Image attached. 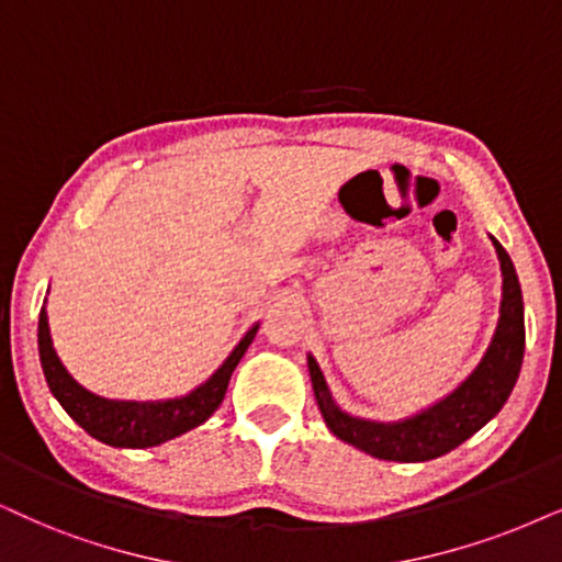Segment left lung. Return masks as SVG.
I'll return each instance as SVG.
<instances>
[{
  "label": "left lung",
  "mask_w": 562,
  "mask_h": 562,
  "mask_svg": "<svg viewBox=\"0 0 562 562\" xmlns=\"http://www.w3.org/2000/svg\"><path fill=\"white\" fill-rule=\"evenodd\" d=\"M501 261V311L487 350L472 373L430 407L402 420H368L350 415L334 400L316 358L308 352V373L322 417L334 436L355 449L386 461H430L443 457L493 420L514 392L524 360V297L508 251L490 236Z\"/></svg>",
  "instance_id": "8db88e82"
}]
</instances>
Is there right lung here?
Masks as SVG:
<instances>
[{
    "mask_svg": "<svg viewBox=\"0 0 562 562\" xmlns=\"http://www.w3.org/2000/svg\"><path fill=\"white\" fill-rule=\"evenodd\" d=\"M257 329L259 324H254L240 337V342L233 347L223 366L207 381L199 383L196 389H191L183 396L155 402L105 400V396L92 394L82 383H77L54 350L46 301L38 316V355L54 400L88 436L101 440L105 446H113V449H150V446L179 438L183 432L199 428L204 420H210L212 412L223 404L231 375L240 363V358H244L248 345L257 337Z\"/></svg>",
    "mask_w": 562,
    "mask_h": 562,
    "instance_id": "1",
    "label": "right lung"
}]
</instances>
